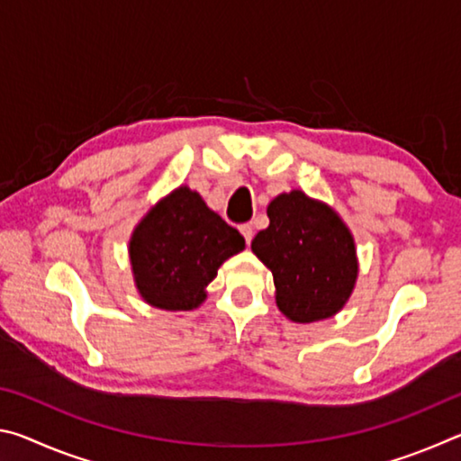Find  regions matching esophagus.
<instances>
[{"label": "esophagus", "mask_w": 461, "mask_h": 461, "mask_svg": "<svg viewBox=\"0 0 461 461\" xmlns=\"http://www.w3.org/2000/svg\"><path fill=\"white\" fill-rule=\"evenodd\" d=\"M240 231H241V236H244L246 244H249V241H252V238H254V230H252V225H249V223L240 225Z\"/></svg>", "instance_id": "1"}]
</instances>
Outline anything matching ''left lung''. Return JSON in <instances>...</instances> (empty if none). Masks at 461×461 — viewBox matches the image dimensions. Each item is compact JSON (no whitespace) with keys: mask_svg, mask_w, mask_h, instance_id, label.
I'll return each instance as SVG.
<instances>
[{"mask_svg":"<svg viewBox=\"0 0 461 461\" xmlns=\"http://www.w3.org/2000/svg\"><path fill=\"white\" fill-rule=\"evenodd\" d=\"M267 213L270 225L256 233L252 252L275 276L280 313L294 323L333 317L357 278L352 231L330 205L303 191L278 194Z\"/></svg>","mask_w":461,"mask_h":461,"instance_id":"8db88e82","label":"left lung"}]
</instances>
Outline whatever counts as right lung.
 Masks as SVG:
<instances>
[{
	"instance_id": "add662e5",
	"label": "right lung",
	"mask_w": 461,
	"mask_h": 461,
	"mask_svg": "<svg viewBox=\"0 0 461 461\" xmlns=\"http://www.w3.org/2000/svg\"><path fill=\"white\" fill-rule=\"evenodd\" d=\"M244 246L240 231L212 212L199 193L178 186L131 233L130 262L138 293L156 309L191 311L205 301L217 268Z\"/></svg>"
}]
</instances>
